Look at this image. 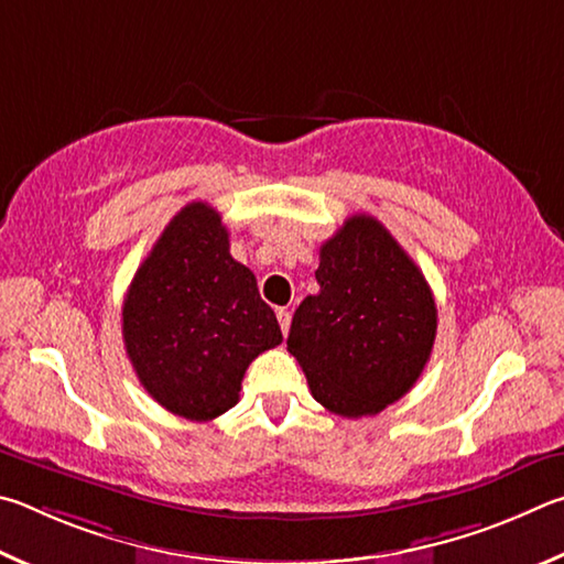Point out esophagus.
I'll use <instances>...</instances> for the list:
<instances>
[{"label": "esophagus", "mask_w": 564, "mask_h": 564, "mask_svg": "<svg viewBox=\"0 0 564 564\" xmlns=\"http://www.w3.org/2000/svg\"><path fill=\"white\" fill-rule=\"evenodd\" d=\"M276 322H280V329L282 334L290 332V324H292V312L290 310H276Z\"/></svg>", "instance_id": "obj_1"}]
</instances>
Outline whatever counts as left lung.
<instances>
[{
  "label": "left lung",
  "mask_w": 564,
  "mask_h": 564,
  "mask_svg": "<svg viewBox=\"0 0 564 564\" xmlns=\"http://www.w3.org/2000/svg\"><path fill=\"white\" fill-rule=\"evenodd\" d=\"M314 274L319 292L294 312L288 349L324 409L373 416L411 391L431 359L433 292L371 215H351L322 245Z\"/></svg>",
  "instance_id": "8db88e82"
}]
</instances>
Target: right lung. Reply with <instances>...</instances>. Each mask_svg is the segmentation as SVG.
<instances>
[{
    "label": "right lung",
    "instance_id": "obj_1",
    "mask_svg": "<svg viewBox=\"0 0 564 564\" xmlns=\"http://www.w3.org/2000/svg\"><path fill=\"white\" fill-rule=\"evenodd\" d=\"M280 341L254 274L232 260L220 213L187 203L123 300V344L138 381L175 416L213 421L240 399L252 359Z\"/></svg>",
    "mask_w": 564,
    "mask_h": 564
}]
</instances>
